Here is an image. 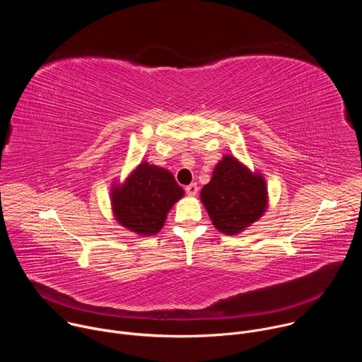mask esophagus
<instances>
[{"instance_id": "1", "label": "esophagus", "mask_w": 362, "mask_h": 362, "mask_svg": "<svg viewBox=\"0 0 362 362\" xmlns=\"http://www.w3.org/2000/svg\"><path fill=\"white\" fill-rule=\"evenodd\" d=\"M197 185L196 183H190V185H187L186 186V193L189 194V196H194L196 193H197Z\"/></svg>"}]
</instances>
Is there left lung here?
I'll return each instance as SVG.
<instances>
[{
	"label": "left lung",
	"instance_id": "left-lung-1",
	"mask_svg": "<svg viewBox=\"0 0 362 362\" xmlns=\"http://www.w3.org/2000/svg\"><path fill=\"white\" fill-rule=\"evenodd\" d=\"M200 199L215 228L235 235L264 215L268 192L261 175L250 173L233 156H225L203 186Z\"/></svg>",
	"mask_w": 362,
	"mask_h": 362
}]
</instances>
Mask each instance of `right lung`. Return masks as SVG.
<instances>
[{
  "label": "right lung",
  "instance_id": "obj_1",
  "mask_svg": "<svg viewBox=\"0 0 362 362\" xmlns=\"http://www.w3.org/2000/svg\"><path fill=\"white\" fill-rule=\"evenodd\" d=\"M182 196L183 189L169 170L141 163L123 186L113 189L112 204L122 226L139 235H154Z\"/></svg>",
  "mask_w": 362,
  "mask_h": 362
}]
</instances>
